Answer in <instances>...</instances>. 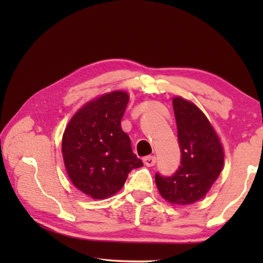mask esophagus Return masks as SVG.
<instances>
[{
    "label": "esophagus",
    "instance_id": "esophagus-1",
    "mask_svg": "<svg viewBox=\"0 0 263 263\" xmlns=\"http://www.w3.org/2000/svg\"><path fill=\"white\" fill-rule=\"evenodd\" d=\"M142 161H144V163L147 167H152V166H154L155 162H157V158H155L154 155H148V157H145L144 159H142Z\"/></svg>",
    "mask_w": 263,
    "mask_h": 263
}]
</instances>
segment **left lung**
I'll use <instances>...</instances> for the list:
<instances>
[{"mask_svg":"<svg viewBox=\"0 0 263 263\" xmlns=\"http://www.w3.org/2000/svg\"><path fill=\"white\" fill-rule=\"evenodd\" d=\"M181 162L174 174H155L164 199L177 205L199 201L215 183L224 164V152L215 130L197 106L181 97L173 100Z\"/></svg>","mask_w":263,"mask_h":263,"instance_id":"1","label":"left lung"}]
</instances>
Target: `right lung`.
I'll return each instance as SVG.
<instances>
[{
	"label": "right lung",
	"instance_id": "add662e5",
	"mask_svg": "<svg viewBox=\"0 0 263 263\" xmlns=\"http://www.w3.org/2000/svg\"><path fill=\"white\" fill-rule=\"evenodd\" d=\"M127 102L124 91L89 102L70 119L62 137V157L70 181L95 199L117 193L132 169L142 166L121 126Z\"/></svg>",
	"mask_w": 263,
	"mask_h": 263
}]
</instances>
